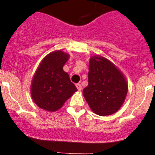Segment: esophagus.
I'll use <instances>...</instances> for the list:
<instances>
[{"label":"esophagus","mask_w":155,"mask_h":155,"mask_svg":"<svg viewBox=\"0 0 155 155\" xmlns=\"http://www.w3.org/2000/svg\"><path fill=\"white\" fill-rule=\"evenodd\" d=\"M76 87H77L78 91H81V89H82V86H81V84H76Z\"/></svg>","instance_id":"34e87169"}]
</instances>
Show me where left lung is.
<instances>
[{"instance_id":"1","label":"left lung","mask_w":155,"mask_h":155,"mask_svg":"<svg viewBox=\"0 0 155 155\" xmlns=\"http://www.w3.org/2000/svg\"><path fill=\"white\" fill-rule=\"evenodd\" d=\"M127 92V80L114 63L101 55L90 58L88 85L83 95L93 113L100 116L115 113Z\"/></svg>"}]
</instances>
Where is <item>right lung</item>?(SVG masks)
<instances>
[{"mask_svg":"<svg viewBox=\"0 0 155 155\" xmlns=\"http://www.w3.org/2000/svg\"><path fill=\"white\" fill-rule=\"evenodd\" d=\"M69 57L61 50L54 51L39 63L30 86L31 97L39 108L49 112L58 110L77 91L63 69Z\"/></svg>","mask_w":155,"mask_h":155,"instance_id":"add662e5","label":"right lung"}]
</instances>
